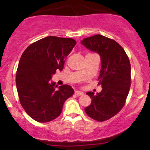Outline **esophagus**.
Here are the masks:
<instances>
[{"instance_id":"1","label":"esophagus","mask_w":150,"mask_h":150,"mask_svg":"<svg viewBox=\"0 0 150 150\" xmlns=\"http://www.w3.org/2000/svg\"><path fill=\"white\" fill-rule=\"evenodd\" d=\"M75 95H77V96H81V95H83L84 92H81V91L76 90L75 92Z\"/></svg>"}]
</instances>
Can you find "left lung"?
<instances>
[{
    "label": "left lung",
    "mask_w": 150,
    "mask_h": 150,
    "mask_svg": "<svg viewBox=\"0 0 150 150\" xmlns=\"http://www.w3.org/2000/svg\"><path fill=\"white\" fill-rule=\"evenodd\" d=\"M81 44L97 53L101 58L98 80L102 90L97 94L87 92L92 102L85 108V113L93 119L104 121L117 114L124 106L131 82L130 61L116 41L100 34L85 38Z\"/></svg>",
    "instance_id": "obj_1"
}]
</instances>
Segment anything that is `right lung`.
Here are the masks:
<instances>
[{
	"mask_svg": "<svg viewBox=\"0 0 150 150\" xmlns=\"http://www.w3.org/2000/svg\"><path fill=\"white\" fill-rule=\"evenodd\" d=\"M75 44L73 39L49 36L22 53L16 74L17 90L22 106L36 121L46 123L57 118L65 101L73 95L70 85L58 87L51 80L56 70L63 69L65 58Z\"/></svg>",
	"mask_w": 150,
	"mask_h": 150,
	"instance_id": "right-lung-1",
	"label": "right lung"
}]
</instances>
